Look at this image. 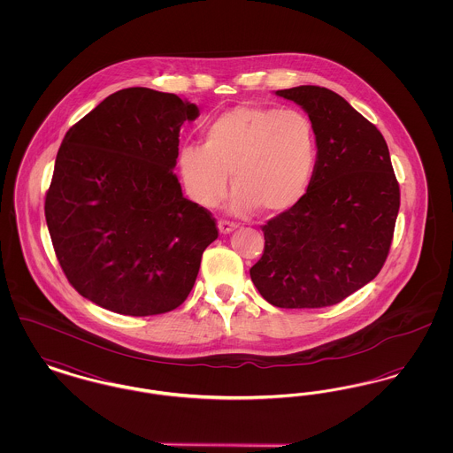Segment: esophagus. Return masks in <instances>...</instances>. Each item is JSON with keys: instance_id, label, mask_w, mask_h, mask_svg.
<instances>
[{"instance_id": "obj_1", "label": "esophagus", "mask_w": 453, "mask_h": 453, "mask_svg": "<svg viewBox=\"0 0 453 453\" xmlns=\"http://www.w3.org/2000/svg\"><path fill=\"white\" fill-rule=\"evenodd\" d=\"M217 227H219V233H220V234H229V233H233V231L236 229V224L220 219V220L217 222Z\"/></svg>"}]
</instances>
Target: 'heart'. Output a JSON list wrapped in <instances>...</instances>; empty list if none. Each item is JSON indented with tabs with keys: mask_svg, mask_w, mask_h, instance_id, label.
<instances>
[{
	"mask_svg": "<svg viewBox=\"0 0 453 453\" xmlns=\"http://www.w3.org/2000/svg\"><path fill=\"white\" fill-rule=\"evenodd\" d=\"M316 163V134L299 110L237 105L203 130V144L178 151V168L190 198L214 207L227 192V174L236 192L233 211L255 209L279 216L301 202Z\"/></svg>",
	"mask_w": 453,
	"mask_h": 453,
	"instance_id": "b5f03b06",
	"label": "heart"
}]
</instances>
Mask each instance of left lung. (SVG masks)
<instances>
[{"mask_svg":"<svg viewBox=\"0 0 453 453\" xmlns=\"http://www.w3.org/2000/svg\"><path fill=\"white\" fill-rule=\"evenodd\" d=\"M275 93L307 111L318 157L301 202L261 226L265 250L250 275L275 307L334 305L382 270L399 183L384 135L343 96L311 85Z\"/></svg>","mask_w":453,"mask_h":453,"instance_id":"left-lung-1","label":"left lung"}]
</instances>
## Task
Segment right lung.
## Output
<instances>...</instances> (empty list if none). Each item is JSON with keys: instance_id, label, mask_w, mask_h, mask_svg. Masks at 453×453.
Masks as SVG:
<instances>
[{"instance_id": "right-lung-1", "label": "right lung", "mask_w": 453, "mask_h": 453, "mask_svg": "<svg viewBox=\"0 0 453 453\" xmlns=\"http://www.w3.org/2000/svg\"><path fill=\"white\" fill-rule=\"evenodd\" d=\"M198 108L173 93L126 88L65 132L45 220L65 279L124 316H156L194 288L216 219L173 173L180 127Z\"/></svg>"}]
</instances>
